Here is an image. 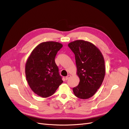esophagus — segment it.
Returning <instances> with one entry per match:
<instances>
[{"label": "esophagus", "mask_w": 129, "mask_h": 129, "mask_svg": "<svg viewBox=\"0 0 129 129\" xmlns=\"http://www.w3.org/2000/svg\"><path fill=\"white\" fill-rule=\"evenodd\" d=\"M70 76H71V75H67V76L66 77V78H65V79H66V80H67L70 77Z\"/></svg>", "instance_id": "esophagus-1"}]
</instances>
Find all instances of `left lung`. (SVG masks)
Masks as SVG:
<instances>
[{"label":"left lung","instance_id":"8db88e82","mask_svg":"<svg viewBox=\"0 0 129 129\" xmlns=\"http://www.w3.org/2000/svg\"><path fill=\"white\" fill-rule=\"evenodd\" d=\"M68 47L75 54L79 85L73 88L75 95L79 99H88L96 92L105 76L104 57L100 50L91 43L76 40Z\"/></svg>","mask_w":129,"mask_h":129}]
</instances>
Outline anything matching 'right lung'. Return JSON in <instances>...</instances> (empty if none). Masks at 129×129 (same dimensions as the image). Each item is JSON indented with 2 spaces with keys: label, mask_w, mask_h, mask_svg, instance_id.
I'll return each mask as SVG.
<instances>
[{
  "label": "right lung",
  "mask_w": 129,
  "mask_h": 129,
  "mask_svg": "<svg viewBox=\"0 0 129 129\" xmlns=\"http://www.w3.org/2000/svg\"><path fill=\"white\" fill-rule=\"evenodd\" d=\"M62 46L57 42H42L33 49L27 60V82L38 96L45 98L52 96L63 82L55 62L56 54Z\"/></svg>",
  "instance_id": "obj_1"
}]
</instances>
